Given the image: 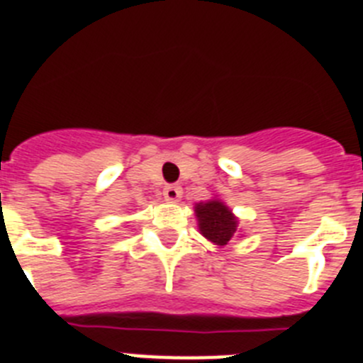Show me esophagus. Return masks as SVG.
<instances>
[{"instance_id":"1","label":"esophagus","mask_w":363,"mask_h":363,"mask_svg":"<svg viewBox=\"0 0 363 363\" xmlns=\"http://www.w3.org/2000/svg\"><path fill=\"white\" fill-rule=\"evenodd\" d=\"M182 187L179 185H167L163 189V196H165L167 201H178L182 198Z\"/></svg>"}]
</instances>
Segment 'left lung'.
Masks as SVG:
<instances>
[{"label": "left lung", "instance_id": "left-lung-1", "mask_svg": "<svg viewBox=\"0 0 363 363\" xmlns=\"http://www.w3.org/2000/svg\"><path fill=\"white\" fill-rule=\"evenodd\" d=\"M194 213L198 218V229L205 238L214 245H227L230 238L238 233V218L221 200L201 201L194 205Z\"/></svg>", "mask_w": 363, "mask_h": 363}]
</instances>
